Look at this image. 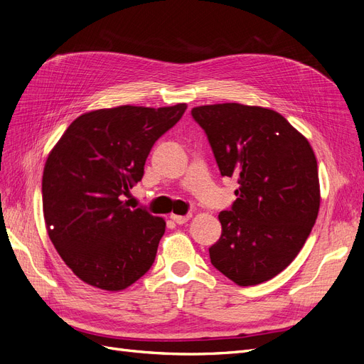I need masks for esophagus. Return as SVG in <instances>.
I'll return each mask as SVG.
<instances>
[{"label": "esophagus", "mask_w": 364, "mask_h": 364, "mask_svg": "<svg viewBox=\"0 0 364 364\" xmlns=\"http://www.w3.org/2000/svg\"><path fill=\"white\" fill-rule=\"evenodd\" d=\"M170 218L173 220L174 223H178V225H185V223L188 222V220L191 218V214H188V215H176V214H171V215H170Z\"/></svg>", "instance_id": "esophagus-1"}]
</instances>
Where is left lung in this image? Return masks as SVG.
<instances>
[{"mask_svg":"<svg viewBox=\"0 0 364 364\" xmlns=\"http://www.w3.org/2000/svg\"><path fill=\"white\" fill-rule=\"evenodd\" d=\"M222 176L238 179L222 211L213 266L241 287L277 277L297 257L321 206L317 159L308 139L273 109L240 103L193 107Z\"/></svg>","mask_w":364,"mask_h":364,"instance_id":"left-lung-1","label":"left lung"}]
</instances>
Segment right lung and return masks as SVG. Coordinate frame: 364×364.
I'll use <instances>...</instances> for the list:
<instances>
[{"mask_svg": "<svg viewBox=\"0 0 364 364\" xmlns=\"http://www.w3.org/2000/svg\"><path fill=\"white\" fill-rule=\"evenodd\" d=\"M185 103L117 106L77 117L47 158L42 208L51 243L77 278L106 291L136 282L156 257L165 220L123 200L156 139Z\"/></svg>", "mask_w": 364, "mask_h": 364, "instance_id": "add662e5", "label": "right lung"}]
</instances>
